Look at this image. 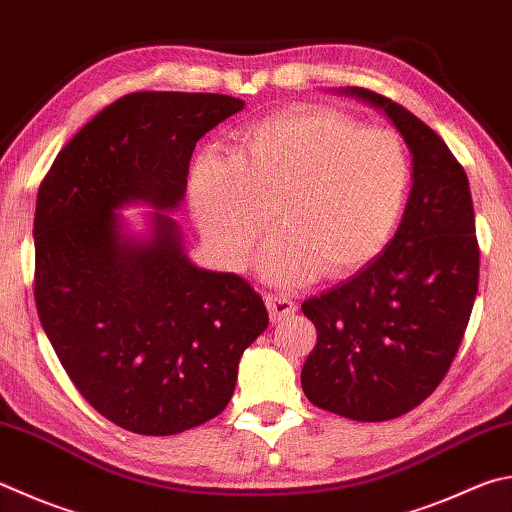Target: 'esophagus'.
<instances>
[{"instance_id": "34e87169", "label": "esophagus", "mask_w": 512, "mask_h": 512, "mask_svg": "<svg viewBox=\"0 0 512 512\" xmlns=\"http://www.w3.org/2000/svg\"><path fill=\"white\" fill-rule=\"evenodd\" d=\"M266 309L273 322H280L295 313V302L288 295H266Z\"/></svg>"}]
</instances>
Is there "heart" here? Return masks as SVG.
<instances>
[{
    "instance_id": "1",
    "label": "heart",
    "mask_w": 512,
    "mask_h": 512,
    "mask_svg": "<svg viewBox=\"0 0 512 512\" xmlns=\"http://www.w3.org/2000/svg\"><path fill=\"white\" fill-rule=\"evenodd\" d=\"M412 161L398 134L336 109L295 107L248 125L239 150L201 152L190 170V208L201 235L241 268L268 228H282L259 268L275 284L320 271L347 277L383 253L403 217Z\"/></svg>"
}]
</instances>
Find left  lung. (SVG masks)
I'll return each instance as SVG.
<instances>
[{
  "mask_svg": "<svg viewBox=\"0 0 512 512\" xmlns=\"http://www.w3.org/2000/svg\"><path fill=\"white\" fill-rule=\"evenodd\" d=\"M412 154L401 226L374 262L302 304L318 345L302 367L306 398L351 421H389L430 396L466 333L479 284L470 183L443 138L412 111L362 87Z\"/></svg>",
  "mask_w": 512,
  "mask_h": 512,
  "instance_id": "8db88e82",
  "label": "left lung"
}]
</instances>
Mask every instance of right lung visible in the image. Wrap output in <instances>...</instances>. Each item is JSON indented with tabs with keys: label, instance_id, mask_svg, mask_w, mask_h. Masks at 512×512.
I'll use <instances>...</instances> for the list:
<instances>
[{
	"label": "right lung",
	"instance_id": "add662e5",
	"mask_svg": "<svg viewBox=\"0 0 512 512\" xmlns=\"http://www.w3.org/2000/svg\"><path fill=\"white\" fill-rule=\"evenodd\" d=\"M246 102L138 91L55 156L35 203V304L85 401L111 423L170 436L210 421L244 351L268 327L253 286L185 255L181 208L194 145ZM151 208L134 233L119 212Z\"/></svg>",
	"mask_w": 512,
	"mask_h": 512
}]
</instances>
